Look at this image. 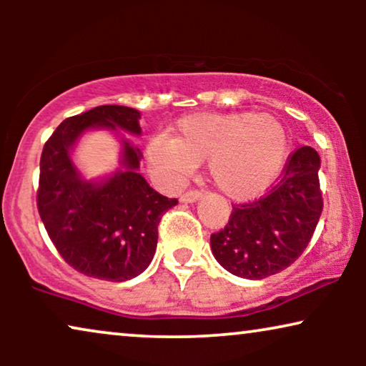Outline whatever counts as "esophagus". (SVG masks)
<instances>
[{
    "label": "esophagus",
    "instance_id": "obj_1",
    "mask_svg": "<svg viewBox=\"0 0 366 366\" xmlns=\"http://www.w3.org/2000/svg\"><path fill=\"white\" fill-rule=\"evenodd\" d=\"M198 198H202V192H199V189H187L179 199H182L183 203H193L197 202Z\"/></svg>",
    "mask_w": 366,
    "mask_h": 366
}]
</instances>
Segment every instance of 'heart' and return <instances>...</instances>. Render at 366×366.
<instances>
[{"label": "heart", "instance_id": "b5f03b06", "mask_svg": "<svg viewBox=\"0 0 366 366\" xmlns=\"http://www.w3.org/2000/svg\"><path fill=\"white\" fill-rule=\"evenodd\" d=\"M287 149V132L269 114L198 113L178 123L174 138L153 139L148 159L172 183L208 159L209 177L218 189L242 199L263 192L277 178Z\"/></svg>", "mask_w": 366, "mask_h": 366}]
</instances>
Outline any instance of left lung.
<instances>
[{"label":"left lung","mask_w":366,"mask_h":366,"mask_svg":"<svg viewBox=\"0 0 366 366\" xmlns=\"http://www.w3.org/2000/svg\"><path fill=\"white\" fill-rule=\"evenodd\" d=\"M318 169L317 149L297 148L264 197L233 204L224 228L209 238L218 263L237 277L262 280L297 262L323 212Z\"/></svg>","instance_id":"8db88e82"}]
</instances>
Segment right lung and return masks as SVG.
Wrapping results in <instances>:
<instances>
[{"label":"right lung","instance_id":"obj_1","mask_svg":"<svg viewBox=\"0 0 366 366\" xmlns=\"http://www.w3.org/2000/svg\"><path fill=\"white\" fill-rule=\"evenodd\" d=\"M139 112L103 104L66 118L44 143L39 159L36 204L54 248L69 267L86 277L124 282L152 263L159 219L178 203L149 187L138 173V148L123 142V172L108 182L84 183L69 148L84 129L104 127L142 133Z\"/></svg>","mask_w":366,"mask_h":366}]
</instances>
